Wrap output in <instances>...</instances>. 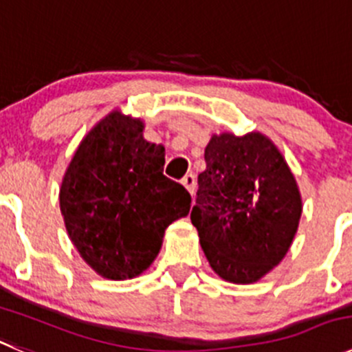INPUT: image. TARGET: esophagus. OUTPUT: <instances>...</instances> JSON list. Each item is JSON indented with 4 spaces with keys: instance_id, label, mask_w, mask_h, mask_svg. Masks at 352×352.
Masks as SVG:
<instances>
[{
    "instance_id": "34e87169",
    "label": "esophagus",
    "mask_w": 352,
    "mask_h": 352,
    "mask_svg": "<svg viewBox=\"0 0 352 352\" xmlns=\"http://www.w3.org/2000/svg\"><path fill=\"white\" fill-rule=\"evenodd\" d=\"M182 185L185 186L190 193H193L195 192V176H193V174H186L185 178L182 179Z\"/></svg>"
}]
</instances>
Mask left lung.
Listing matches in <instances>:
<instances>
[{"instance_id":"8db88e82","label":"left lung","mask_w":352,"mask_h":352,"mask_svg":"<svg viewBox=\"0 0 352 352\" xmlns=\"http://www.w3.org/2000/svg\"><path fill=\"white\" fill-rule=\"evenodd\" d=\"M192 224L217 276L247 285L289 252L302 199L285 157L259 131L210 136Z\"/></svg>"}]
</instances>
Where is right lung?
I'll return each mask as SVG.
<instances>
[{
  "label": "right lung",
  "mask_w": 352,
  "mask_h": 352,
  "mask_svg": "<svg viewBox=\"0 0 352 352\" xmlns=\"http://www.w3.org/2000/svg\"><path fill=\"white\" fill-rule=\"evenodd\" d=\"M145 122L107 113L74 153L60 186L69 239L107 280L142 274L159 256L166 228L188 216L192 197L164 176L166 150L143 138Z\"/></svg>",
  "instance_id": "1"
}]
</instances>
